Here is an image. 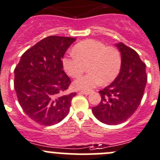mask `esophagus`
<instances>
[{
    "label": "esophagus",
    "instance_id": "obj_1",
    "mask_svg": "<svg viewBox=\"0 0 160 160\" xmlns=\"http://www.w3.org/2000/svg\"><path fill=\"white\" fill-rule=\"evenodd\" d=\"M80 93H81V94H85V95H88V94H91V92H90V91H80Z\"/></svg>",
    "mask_w": 160,
    "mask_h": 160
}]
</instances>
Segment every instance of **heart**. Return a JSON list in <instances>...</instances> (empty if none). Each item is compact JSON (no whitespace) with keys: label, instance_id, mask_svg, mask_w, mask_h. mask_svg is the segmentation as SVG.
I'll list each match as a JSON object with an SVG mask.
<instances>
[{"label":"heart","instance_id":"obj_1","mask_svg":"<svg viewBox=\"0 0 160 160\" xmlns=\"http://www.w3.org/2000/svg\"><path fill=\"white\" fill-rule=\"evenodd\" d=\"M72 53L62 59L63 68L68 75L79 77L88 65L90 72L73 82L77 89L90 91L102 83L108 84L117 77L121 69L122 58L119 51L100 41L88 40L78 43L72 48Z\"/></svg>","mask_w":160,"mask_h":160}]
</instances>
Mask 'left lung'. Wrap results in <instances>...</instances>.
I'll use <instances>...</instances> for the list:
<instances>
[{
    "label": "left lung",
    "instance_id": "left-lung-1",
    "mask_svg": "<svg viewBox=\"0 0 160 160\" xmlns=\"http://www.w3.org/2000/svg\"><path fill=\"white\" fill-rule=\"evenodd\" d=\"M115 45L121 55V69L112 83L99 91L102 100L92 108L99 121L108 125L119 124L134 114L147 83L146 66L138 54L121 42Z\"/></svg>",
    "mask_w": 160,
    "mask_h": 160
}]
</instances>
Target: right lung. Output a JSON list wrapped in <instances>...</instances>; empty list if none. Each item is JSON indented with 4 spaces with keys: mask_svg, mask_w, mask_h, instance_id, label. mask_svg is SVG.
I'll list each match as a JSON object with an SVG mask.
<instances>
[{
    "mask_svg": "<svg viewBox=\"0 0 160 160\" xmlns=\"http://www.w3.org/2000/svg\"><path fill=\"white\" fill-rule=\"evenodd\" d=\"M76 38L50 36L28 49L15 69V92L30 119L44 126L59 123L69 112L77 93L64 94L71 80L62 59Z\"/></svg>",
    "mask_w": 160,
    "mask_h": 160,
    "instance_id": "obj_1",
    "label": "right lung"
}]
</instances>
